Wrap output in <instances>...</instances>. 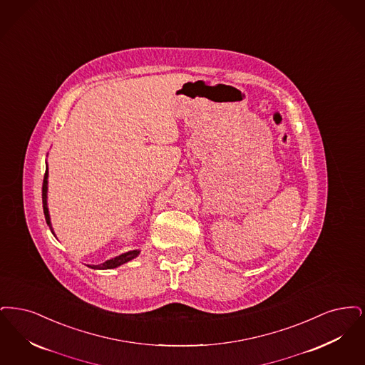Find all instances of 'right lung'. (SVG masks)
<instances>
[{"mask_svg":"<svg viewBox=\"0 0 365 365\" xmlns=\"http://www.w3.org/2000/svg\"><path fill=\"white\" fill-rule=\"evenodd\" d=\"M48 163H46V172H45V177H43V185H42V203H43V212H45V218H46V222H48V226L50 227L51 233H53V235H54V237H56V233H54V230H53L51 221H50V214H48ZM139 254H140V251H139V250L128 251V252H125V254H121L118 255V256H115V257H111V259L106 260V262H103V263H101V264H88V267H90V269H115V267H118V266H121V264H124V263H128L129 260H132V259L138 257Z\"/></svg>","mask_w":365,"mask_h":365,"instance_id":"obj_1","label":"right lung"}]
</instances>
